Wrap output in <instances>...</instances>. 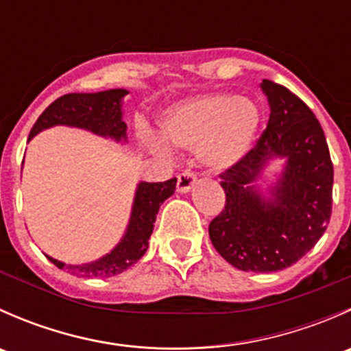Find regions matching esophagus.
<instances>
[{"instance_id":"1","label":"esophagus","mask_w":351,"mask_h":351,"mask_svg":"<svg viewBox=\"0 0 351 351\" xmlns=\"http://www.w3.org/2000/svg\"><path fill=\"white\" fill-rule=\"evenodd\" d=\"M195 183H197V176L195 173L190 171V169H185V171L180 173V175L176 176V189H178L180 193L190 192V190L195 186Z\"/></svg>"}]
</instances>
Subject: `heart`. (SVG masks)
<instances>
[{
    "label": "heart",
    "instance_id": "1",
    "mask_svg": "<svg viewBox=\"0 0 351 351\" xmlns=\"http://www.w3.org/2000/svg\"><path fill=\"white\" fill-rule=\"evenodd\" d=\"M260 122V108L250 98L208 93L186 98L166 110L161 134L171 144L197 149L207 168L222 171L246 156ZM146 143L154 153H168V146L154 136H146Z\"/></svg>",
    "mask_w": 351,
    "mask_h": 351
}]
</instances>
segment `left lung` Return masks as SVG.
Here are the masks:
<instances>
[{
  "mask_svg": "<svg viewBox=\"0 0 351 351\" xmlns=\"http://www.w3.org/2000/svg\"><path fill=\"white\" fill-rule=\"evenodd\" d=\"M270 105L256 146L221 173L226 205L208 236L222 258L243 271H278L319 241L332 205V162L323 127L311 108L282 84L263 80ZM286 166L267 199L252 183L270 158Z\"/></svg>",
  "mask_w": 351,
  "mask_h": 351,
  "instance_id": "1",
  "label": "left lung"
}]
</instances>
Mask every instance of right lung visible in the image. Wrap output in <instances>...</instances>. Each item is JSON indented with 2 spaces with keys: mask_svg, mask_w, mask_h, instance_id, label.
<instances>
[{
  "mask_svg": "<svg viewBox=\"0 0 351 351\" xmlns=\"http://www.w3.org/2000/svg\"><path fill=\"white\" fill-rule=\"evenodd\" d=\"M127 90L98 91V93H69L52 101L42 112L30 130L28 141L44 129L54 125H69L86 129L97 136L108 137L117 143L127 141V123L122 120V100ZM176 178L168 182L137 185L130 221L120 243L110 253L91 263L66 265L47 256L58 268H66L71 275L86 278H107L129 270L144 256L153 234L156 214L168 197L175 193Z\"/></svg>",
  "mask_w": 351,
  "mask_h": 351,
  "instance_id": "obj_1",
  "label": "right lung"
}]
</instances>
